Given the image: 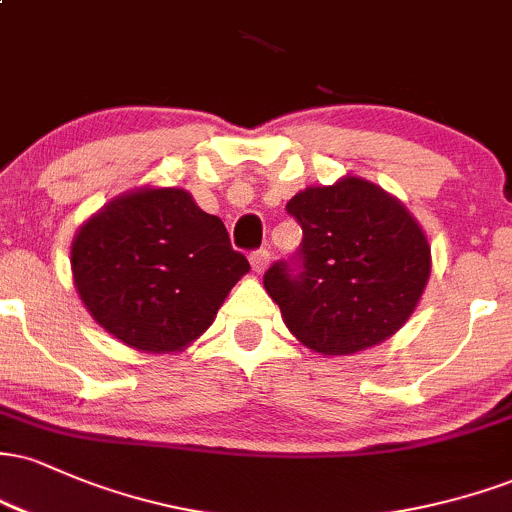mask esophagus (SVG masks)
I'll return each instance as SVG.
<instances>
[{
  "label": "esophagus",
  "mask_w": 512,
  "mask_h": 512,
  "mask_svg": "<svg viewBox=\"0 0 512 512\" xmlns=\"http://www.w3.org/2000/svg\"><path fill=\"white\" fill-rule=\"evenodd\" d=\"M250 264H252V272L262 274L264 269H267V264H269V252L264 248L250 252Z\"/></svg>",
  "instance_id": "1"
}]
</instances>
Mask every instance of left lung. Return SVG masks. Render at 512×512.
Masks as SVG:
<instances>
[{
    "instance_id": "obj_1",
    "label": "left lung",
    "mask_w": 512,
    "mask_h": 512,
    "mask_svg": "<svg viewBox=\"0 0 512 512\" xmlns=\"http://www.w3.org/2000/svg\"><path fill=\"white\" fill-rule=\"evenodd\" d=\"M303 243L291 262H274L264 289L293 337L325 356H349L392 337L419 305L428 276V240L399 199L346 175L305 187L286 204Z\"/></svg>"
}]
</instances>
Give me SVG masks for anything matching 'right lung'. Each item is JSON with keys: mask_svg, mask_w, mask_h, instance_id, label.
<instances>
[{"mask_svg": "<svg viewBox=\"0 0 512 512\" xmlns=\"http://www.w3.org/2000/svg\"><path fill=\"white\" fill-rule=\"evenodd\" d=\"M250 264L219 216L180 187H142L93 214L72 243L74 286L122 344L170 354L214 322Z\"/></svg>", "mask_w": 512, "mask_h": 512, "instance_id": "right-lung-1", "label": "right lung"}]
</instances>
